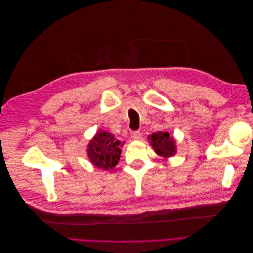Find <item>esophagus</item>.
<instances>
[{"mask_svg": "<svg viewBox=\"0 0 253 253\" xmlns=\"http://www.w3.org/2000/svg\"><path fill=\"white\" fill-rule=\"evenodd\" d=\"M131 137L133 139H140L141 138V133L139 131H135V132H131Z\"/></svg>", "mask_w": 253, "mask_h": 253, "instance_id": "1", "label": "esophagus"}]
</instances>
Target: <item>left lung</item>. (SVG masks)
I'll return each mask as SVG.
<instances>
[{
  "label": "left lung",
  "mask_w": 253,
  "mask_h": 253,
  "mask_svg": "<svg viewBox=\"0 0 253 253\" xmlns=\"http://www.w3.org/2000/svg\"><path fill=\"white\" fill-rule=\"evenodd\" d=\"M151 145L158 155L163 157H170L175 154V141L173 137L168 132H158L149 136Z\"/></svg>",
  "instance_id": "obj_1"
}]
</instances>
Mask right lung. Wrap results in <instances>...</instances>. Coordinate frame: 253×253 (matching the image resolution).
I'll return each mask as SVG.
<instances>
[{
	"label": "right lung",
	"instance_id": "1",
	"mask_svg": "<svg viewBox=\"0 0 253 253\" xmlns=\"http://www.w3.org/2000/svg\"><path fill=\"white\" fill-rule=\"evenodd\" d=\"M87 154L90 162L96 167L104 170L112 169L120 158V142L114 135L100 131L90 140Z\"/></svg>",
	"mask_w": 253,
	"mask_h": 253
}]
</instances>
